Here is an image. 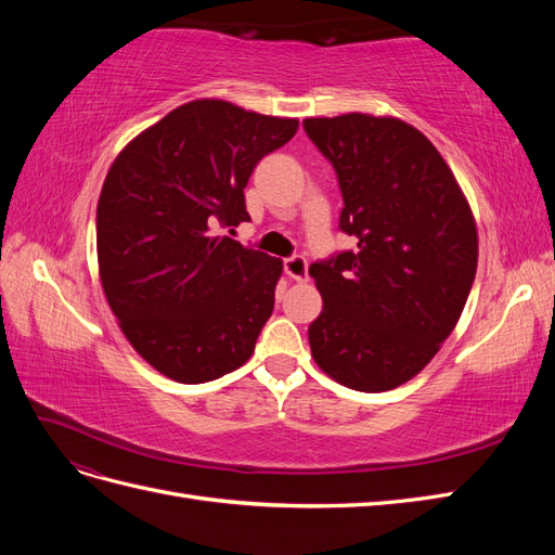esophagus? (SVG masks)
<instances>
[{
  "instance_id": "obj_1",
  "label": "esophagus",
  "mask_w": 555,
  "mask_h": 555,
  "mask_svg": "<svg viewBox=\"0 0 555 555\" xmlns=\"http://www.w3.org/2000/svg\"><path fill=\"white\" fill-rule=\"evenodd\" d=\"M284 273H287L296 282H306L308 280V261H306V257L294 255L289 259H284Z\"/></svg>"
}]
</instances>
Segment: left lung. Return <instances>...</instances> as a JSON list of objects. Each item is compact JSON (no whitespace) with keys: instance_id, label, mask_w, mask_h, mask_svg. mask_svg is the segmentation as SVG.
<instances>
[{"instance_id":"8db88e82","label":"left lung","mask_w":555,"mask_h":555,"mask_svg":"<svg viewBox=\"0 0 555 555\" xmlns=\"http://www.w3.org/2000/svg\"><path fill=\"white\" fill-rule=\"evenodd\" d=\"M308 139L338 176L340 231L357 249L314 261L324 298L308 328L317 365L379 393L422 373L465 308L477 227L435 145L396 117H308Z\"/></svg>"}]
</instances>
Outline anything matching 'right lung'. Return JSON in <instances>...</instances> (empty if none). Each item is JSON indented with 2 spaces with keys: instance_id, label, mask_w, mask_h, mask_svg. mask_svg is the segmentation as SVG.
Masks as SVG:
<instances>
[{
  "instance_id": "1",
  "label": "right lung",
  "mask_w": 555,
  "mask_h": 555,
  "mask_svg": "<svg viewBox=\"0 0 555 555\" xmlns=\"http://www.w3.org/2000/svg\"><path fill=\"white\" fill-rule=\"evenodd\" d=\"M296 129L289 117L198 99L113 162L96 206L99 275L127 340L162 375L204 384L255 351L282 261L217 227L249 220L251 171Z\"/></svg>"
}]
</instances>
